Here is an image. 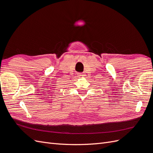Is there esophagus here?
Instances as JSON below:
<instances>
[{"label":"esophagus","instance_id":"obj_1","mask_svg":"<svg viewBox=\"0 0 153 153\" xmlns=\"http://www.w3.org/2000/svg\"><path fill=\"white\" fill-rule=\"evenodd\" d=\"M78 76L79 77H83L85 76V74L82 73H78Z\"/></svg>","mask_w":153,"mask_h":153}]
</instances>
